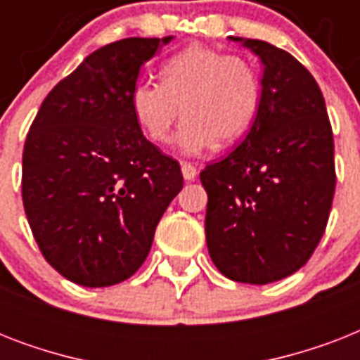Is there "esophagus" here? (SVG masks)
Listing matches in <instances>:
<instances>
[{"instance_id": "esophagus-1", "label": "esophagus", "mask_w": 360, "mask_h": 360, "mask_svg": "<svg viewBox=\"0 0 360 360\" xmlns=\"http://www.w3.org/2000/svg\"><path fill=\"white\" fill-rule=\"evenodd\" d=\"M181 172H183V177L185 181H194L198 175V169L192 166L191 162H181Z\"/></svg>"}]
</instances>
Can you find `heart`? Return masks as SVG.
I'll return each instance as SVG.
<instances>
[{
    "mask_svg": "<svg viewBox=\"0 0 360 360\" xmlns=\"http://www.w3.org/2000/svg\"><path fill=\"white\" fill-rule=\"evenodd\" d=\"M259 98V75L248 59L192 44L160 67V84L138 82L132 87L130 110L155 143H168L183 115L177 147L183 155H200L219 140H239L256 117Z\"/></svg>",
    "mask_w": 360,
    "mask_h": 360,
    "instance_id": "heart-1",
    "label": "heart"
}]
</instances>
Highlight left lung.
<instances>
[{"label": "left lung", "mask_w": 360, "mask_h": 360, "mask_svg": "<svg viewBox=\"0 0 360 360\" xmlns=\"http://www.w3.org/2000/svg\"><path fill=\"white\" fill-rule=\"evenodd\" d=\"M230 41L262 61V98L240 146L200 174L205 239L224 276L262 285L299 271L323 236L335 141L318 82L291 53L256 39Z\"/></svg>", "instance_id": "obj_1"}]
</instances>
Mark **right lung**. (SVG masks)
<instances>
[{"label": "right lung", "instance_id": "right-lung-1", "mask_svg": "<svg viewBox=\"0 0 360 360\" xmlns=\"http://www.w3.org/2000/svg\"><path fill=\"white\" fill-rule=\"evenodd\" d=\"M174 37H130L89 53L42 101L22 157V200L46 262L75 284L106 288L146 262L183 188L130 110L141 65Z\"/></svg>", "mask_w": 360, "mask_h": 360}]
</instances>
